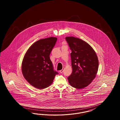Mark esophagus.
I'll list each match as a JSON object with an SVG mask.
<instances>
[{"label": "esophagus", "mask_w": 120, "mask_h": 120, "mask_svg": "<svg viewBox=\"0 0 120 120\" xmlns=\"http://www.w3.org/2000/svg\"><path fill=\"white\" fill-rule=\"evenodd\" d=\"M63 69H62V70H60V73H63Z\"/></svg>", "instance_id": "esophagus-1"}]
</instances>
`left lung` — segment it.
<instances>
[{
	"label": "left lung",
	"instance_id": "1",
	"mask_svg": "<svg viewBox=\"0 0 120 120\" xmlns=\"http://www.w3.org/2000/svg\"><path fill=\"white\" fill-rule=\"evenodd\" d=\"M70 54L72 74L68 77L70 85L78 89L91 84L98 72V60L92 47L87 42L73 36L65 37Z\"/></svg>",
	"mask_w": 120,
	"mask_h": 120
}]
</instances>
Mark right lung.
<instances>
[{
	"label": "right lung",
	"mask_w": 120,
	"mask_h": 120,
	"mask_svg": "<svg viewBox=\"0 0 120 120\" xmlns=\"http://www.w3.org/2000/svg\"><path fill=\"white\" fill-rule=\"evenodd\" d=\"M57 40L51 37L32 44L26 52L22 62V73L34 87L42 89L49 86L58 73L53 69L50 55Z\"/></svg>",
	"instance_id": "obj_1"
}]
</instances>
